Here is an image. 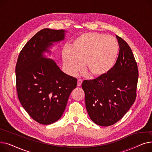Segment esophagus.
<instances>
[{"mask_svg": "<svg viewBox=\"0 0 152 152\" xmlns=\"http://www.w3.org/2000/svg\"><path fill=\"white\" fill-rule=\"evenodd\" d=\"M82 83H83V80L81 79H77V86L79 87V86H81V84H82Z\"/></svg>", "mask_w": 152, "mask_h": 152, "instance_id": "1", "label": "esophagus"}]
</instances>
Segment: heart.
<instances>
[{"mask_svg":"<svg viewBox=\"0 0 152 152\" xmlns=\"http://www.w3.org/2000/svg\"><path fill=\"white\" fill-rule=\"evenodd\" d=\"M119 46L113 37L97 33H84L74 39L71 49L63 50L62 57L68 74L84 69L92 77H100L111 69L116 62Z\"/></svg>","mask_w":152,"mask_h":152,"instance_id":"b5f03b06","label":"heart"}]
</instances>
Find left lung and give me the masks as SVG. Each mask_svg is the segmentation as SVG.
Masks as SVG:
<instances>
[{
	"instance_id": "8db88e82",
	"label": "left lung",
	"mask_w": 152,
	"mask_h": 152,
	"mask_svg": "<svg viewBox=\"0 0 152 152\" xmlns=\"http://www.w3.org/2000/svg\"><path fill=\"white\" fill-rule=\"evenodd\" d=\"M116 37L120 49L113 67L106 75L82 83L87 113L93 122L101 126L120 120L137 96V62L129 45Z\"/></svg>"
}]
</instances>
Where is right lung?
<instances>
[{
	"label": "right lung",
	"mask_w": 152,
	"mask_h": 152,
	"mask_svg": "<svg viewBox=\"0 0 152 152\" xmlns=\"http://www.w3.org/2000/svg\"><path fill=\"white\" fill-rule=\"evenodd\" d=\"M65 37V31L43 29L23 47L15 67L16 87L21 105L42 124L57 121L65 110L77 79L62 72L55 62L44 58L53 42Z\"/></svg>",
	"instance_id": "right-lung-1"
}]
</instances>
